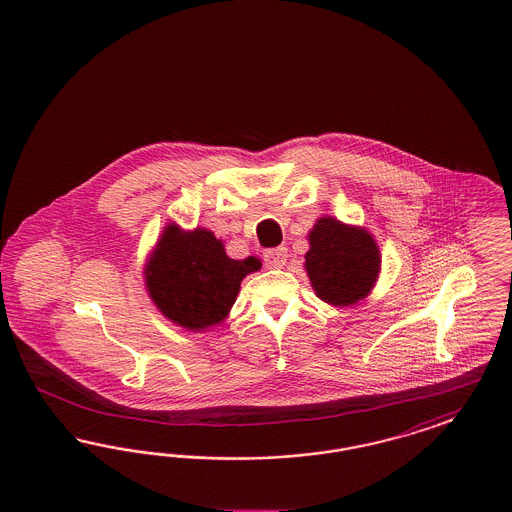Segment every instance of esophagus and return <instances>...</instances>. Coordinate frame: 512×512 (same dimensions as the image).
<instances>
[{
	"instance_id": "34e87169",
	"label": "esophagus",
	"mask_w": 512,
	"mask_h": 512,
	"mask_svg": "<svg viewBox=\"0 0 512 512\" xmlns=\"http://www.w3.org/2000/svg\"><path fill=\"white\" fill-rule=\"evenodd\" d=\"M265 265L268 268H282L288 261V249L286 247H272L263 253Z\"/></svg>"
}]
</instances>
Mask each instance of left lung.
<instances>
[{
  "mask_svg": "<svg viewBox=\"0 0 512 512\" xmlns=\"http://www.w3.org/2000/svg\"><path fill=\"white\" fill-rule=\"evenodd\" d=\"M309 245L305 270L324 303L347 307L365 299L374 288L382 261L378 245L365 228L322 217L309 232Z\"/></svg>",
  "mask_w": 512,
  "mask_h": 512,
  "instance_id": "left-lung-1",
  "label": "left lung"
}]
</instances>
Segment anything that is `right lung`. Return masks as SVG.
Returning a JSON list of instances; mask_svg holds the SVG:
<instances>
[{
  "label": "right lung",
  "mask_w": 512,
  "mask_h": 512,
  "mask_svg": "<svg viewBox=\"0 0 512 512\" xmlns=\"http://www.w3.org/2000/svg\"><path fill=\"white\" fill-rule=\"evenodd\" d=\"M261 261H234L211 230L184 232L169 224L146 265V288L157 309L174 324L201 332L228 317L240 284Z\"/></svg>",
  "instance_id": "obj_1"
}]
</instances>
